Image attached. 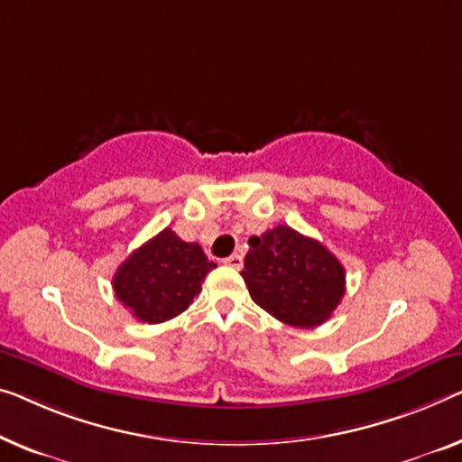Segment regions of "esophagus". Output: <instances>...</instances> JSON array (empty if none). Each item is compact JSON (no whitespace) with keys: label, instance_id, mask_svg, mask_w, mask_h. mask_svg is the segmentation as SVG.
I'll use <instances>...</instances> for the list:
<instances>
[{"label":"esophagus","instance_id":"1","mask_svg":"<svg viewBox=\"0 0 462 462\" xmlns=\"http://www.w3.org/2000/svg\"><path fill=\"white\" fill-rule=\"evenodd\" d=\"M224 263L228 267H234V270H240V267H243V257H240L238 253H232L230 257L224 259Z\"/></svg>","mask_w":462,"mask_h":462}]
</instances>
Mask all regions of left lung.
<instances>
[{
  "label": "left lung",
  "instance_id": "obj_1",
  "mask_svg": "<svg viewBox=\"0 0 462 462\" xmlns=\"http://www.w3.org/2000/svg\"><path fill=\"white\" fill-rule=\"evenodd\" d=\"M249 246L240 275L261 309L294 328H318L332 318L346 273L319 240L275 226L251 236Z\"/></svg>",
  "mask_w": 462,
  "mask_h": 462
}]
</instances>
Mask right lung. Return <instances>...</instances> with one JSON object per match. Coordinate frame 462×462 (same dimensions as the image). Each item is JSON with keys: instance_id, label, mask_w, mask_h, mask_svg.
<instances>
[{"instance_id": "obj_1", "label": "right lung", "mask_w": 462, "mask_h": 462, "mask_svg": "<svg viewBox=\"0 0 462 462\" xmlns=\"http://www.w3.org/2000/svg\"><path fill=\"white\" fill-rule=\"evenodd\" d=\"M213 267L201 246L165 228L124 261L112 286L133 318L162 323L187 311Z\"/></svg>"}]
</instances>
